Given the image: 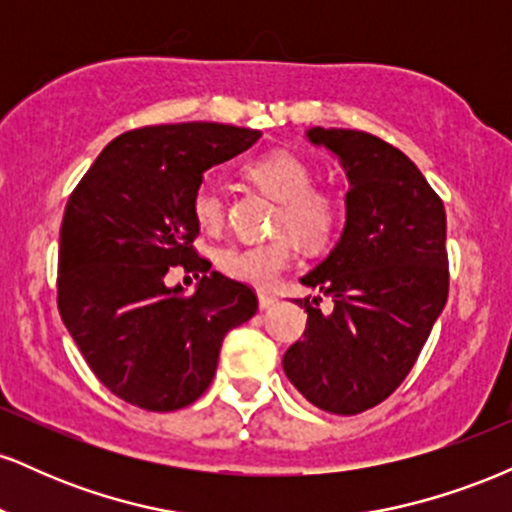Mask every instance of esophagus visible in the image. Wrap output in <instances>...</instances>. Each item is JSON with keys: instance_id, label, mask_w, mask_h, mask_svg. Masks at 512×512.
<instances>
[{"instance_id": "obj_1", "label": "esophagus", "mask_w": 512, "mask_h": 512, "mask_svg": "<svg viewBox=\"0 0 512 512\" xmlns=\"http://www.w3.org/2000/svg\"><path fill=\"white\" fill-rule=\"evenodd\" d=\"M257 301H260V308L262 310H267V308H272V305L276 303V296H274V293L260 291V293H257Z\"/></svg>"}]
</instances>
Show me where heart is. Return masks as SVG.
Here are the masks:
<instances>
[{
	"mask_svg": "<svg viewBox=\"0 0 512 512\" xmlns=\"http://www.w3.org/2000/svg\"><path fill=\"white\" fill-rule=\"evenodd\" d=\"M248 178L279 202L272 233L276 238L257 245H231L216 255V264L231 279L252 286H272L296 257L291 235L305 248H325L342 223V202L327 187L315 185V170L296 151L274 149L248 163ZM192 219L202 231H221L226 202L219 185L204 180L192 195Z\"/></svg>",
	"mask_w": 512,
	"mask_h": 512,
	"instance_id": "heart-1",
	"label": "heart"
}]
</instances>
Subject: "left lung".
Masks as SVG:
<instances>
[{
  "instance_id": "1",
  "label": "left lung",
  "mask_w": 512,
  "mask_h": 512,
  "mask_svg": "<svg viewBox=\"0 0 512 512\" xmlns=\"http://www.w3.org/2000/svg\"><path fill=\"white\" fill-rule=\"evenodd\" d=\"M310 142L334 151L349 175L339 243L301 284L332 298H298L303 339L284 373L330 414H361L387 399L414 368L448 301L443 199L397 146L361 129L313 127Z\"/></svg>"
}]
</instances>
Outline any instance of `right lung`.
Returning a JSON list of instances; mask_svg holds the SVG:
<instances>
[{
  "instance_id": "1",
  "label": "right lung",
  "mask_w": 512,
  "mask_h": 512,
  "mask_svg": "<svg viewBox=\"0 0 512 512\" xmlns=\"http://www.w3.org/2000/svg\"><path fill=\"white\" fill-rule=\"evenodd\" d=\"M257 139V129L219 122L129 129L69 195L57 308L88 368L134 407L175 411L202 397L226 332L255 315L248 284L207 274L192 195L204 170ZM173 266L203 274L195 294L162 284Z\"/></svg>"
}]
</instances>
